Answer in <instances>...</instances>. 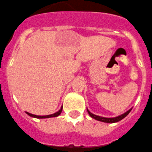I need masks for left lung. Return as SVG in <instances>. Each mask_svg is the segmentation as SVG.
<instances>
[{"label": "left lung", "instance_id": "1", "mask_svg": "<svg viewBox=\"0 0 152 152\" xmlns=\"http://www.w3.org/2000/svg\"><path fill=\"white\" fill-rule=\"evenodd\" d=\"M132 109H129V111L127 112H125V113L123 114L120 115L118 116H116V117H114V118H105V117H102V116H99V115H96L92 114V113H90L88 109H87V112L89 113V115L93 118L94 119L96 120H98V121H100V122H106V123H115V122H119L122 118H124L125 116H127L129 115V113L131 112Z\"/></svg>", "mask_w": 152, "mask_h": 152}]
</instances>
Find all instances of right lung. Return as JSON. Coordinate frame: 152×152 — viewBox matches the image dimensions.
I'll return each mask as SVG.
<instances>
[{
    "mask_svg": "<svg viewBox=\"0 0 152 152\" xmlns=\"http://www.w3.org/2000/svg\"><path fill=\"white\" fill-rule=\"evenodd\" d=\"M62 109H63V106L61 107V109L60 110L56 112V113H54V114H51V115H36L31 114V113H29L26 112L28 115L31 116V117H34V118H52V117H57V116L60 115L62 113Z\"/></svg>",
    "mask_w": 152,
    "mask_h": 152,
    "instance_id": "obj_1",
    "label": "right lung"
}]
</instances>
